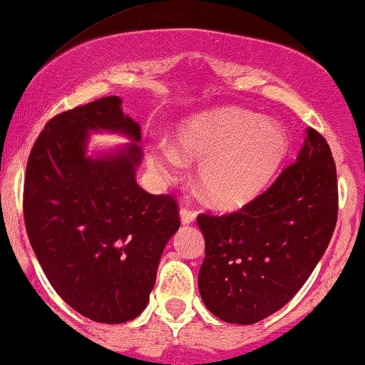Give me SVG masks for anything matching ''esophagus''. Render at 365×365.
I'll use <instances>...</instances> for the list:
<instances>
[{
  "label": "esophagus",
  "instance_id": "1",
  "mask_svg": "<svg viewBox=\"0 0 365 365\" xmlns=\"http://www.w3.org/2000/svg\"><path fill=\"white\" fill-rule=\"evenodd\" d=\"M179 215H181L182 225H193L195 219H197V214H195L193 210L186 209V207H182V209L179 210Z\"/></svg>",
  "mask_w": 365,
  "mask_h": 365
}]
</instances>
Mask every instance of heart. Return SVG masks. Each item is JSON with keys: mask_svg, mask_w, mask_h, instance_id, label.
Segmentation results:
<instances>
[{"mask_svg": "<svg viewBox=\"0 0 365 365\" xmlns=\"http://www.w3.org/2000/svg\"><path fill=\"white\" fill-rule=\"evenodd\" d=\"M287 153L289 135L278 121L228 106L182 121L174 146L156 143L148 165L163 181H174L184 158L198 160L197 181L207 200L221 209H237L272 184Z\"/></svg>", "mask_w": 365, "mask_h": 365, "instance_id": "heart-1", "label": "heart"}]
</instances>
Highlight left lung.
I'll use <instances>...</instances> for the list:
<instances>
[{
    "mask_svg": "<svg viewBox=\"0 0 365 365\" xmlns=\"http://www.w3.org/2000/svg\"><path fill=\"white\" fill-rule=\"evenodd\" d=\"M338 219L336 165L325 139L307 128L297 162L264 193L228 215H198L205 259L203 304L230 324L250 325L292 299L322 259Z\"/></svg>",
    "mask_w": 365,
    "mask_h": 365,
    "instance_id": "obj_1",
    "label": "left lung"
}]
</instances>
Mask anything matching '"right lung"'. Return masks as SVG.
<instances>
[{
    "label": "right lung",
    "mask_w": 365,
    "mask_h": 365,
    "mask_svg": "<svg viewBox=\"0 0 365 365\" xmlns=\"http://www.w3.org/2000/svg\"><path fill=\"white\" fill-rule=\"evenodd\" d=\"M130 143L88 155L90 133ZM140 125L118 96L57 115L27 160L24 221L56 292L93 322L123 324L144 312L160 257L179 230L178 203L135 181Z\"/></svg>",
    "instance_id": "1"
}]
</instances>
